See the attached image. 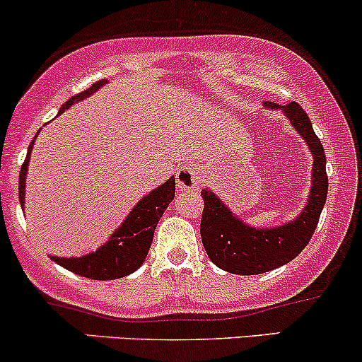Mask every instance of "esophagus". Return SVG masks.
<instances>
[{
    "instance_id": "1",
    "label": "esophagus",
    "mask_w": 362,
    "mask_h": 362,
    "mask_svg": "<svg viewBox=\"0 0 362 362\" xmlns=\"http://www.w3.org/2000/svg\"><path fill=\"white\" fill-rule=\"evenodd\" d=\"M202 181V170L197 164H188L185 165L180 173H177V188L186 189V192H192L200 186Z\"/></svg>"
}]
</instances>
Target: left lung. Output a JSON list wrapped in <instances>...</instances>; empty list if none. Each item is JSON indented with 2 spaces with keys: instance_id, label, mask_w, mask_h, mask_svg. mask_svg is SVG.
I'll return each instance as SVG.
<instances>
[{
  "instance_id": "1",
  "label": "left lung",
  "mask_w": 362,
  "mask_h": 362,
  "mask_svg": "<svg viewBox=\"0 0 362 362\" xmlns=\"http://www.w3.org/2000/svg\"><path fill=\"white\" fill-rule=\"evenodd\" d=\"M267 109L282 111L296 132L306 141L313 156L311 189L301 214L275 227H253L233 214L210 188L202 189L205 206L202 214V243L206 255L218 269L235 275L265 274L294 259L310 243L328 193L327 159L323 145L306 112L298 103L277 105L267 103Z\"/></svg>"
}]
</instances>
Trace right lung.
Returning a JSON list of instances; mask_svg holds the SVG:
<instances>
[{"label":"right lung","mask_w":362,"mask_h":362,"mask_svg":"<svg viewBox=\"0 0 362 362\" xmlns=\"http://www.w3.org/2000/svg\"><path fill=\"white\" fill-rule=\"evenodd\" d=\"M107 83V80H99L88 87L87 90L76 93L71 99L61 105L59 112L68 109L70 105L80 103V100L90 97L93 92L99 90L100 87ZM37 136V135H35ZM34 140L30 141L27 150L25 162H23L22 169H20L18 177V198L22 209H25V182H27V170L28 162H30V153L34 148ZM174 193H176V181L174 177H169L164 185L159 188L152 189L148 194H145L140 202L132 209V212L127 215L117 229L109 235L107 241L103 246L97 247L92 253L83 255L78 258H63V257H49L52 262H56L63 269L73 272L82 277L93 279V280H115L127 277L133 272L140 269L144 265L145 258L152 245L153 233L159 224L162 214L173 202Z\"/></svg>","instance_id":"right-lung-1"}]
</instances>
